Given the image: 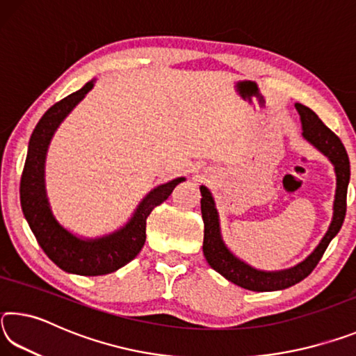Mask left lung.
<instances>
[{"label":"left lung","mask_w":356,"mask_h":356,"mask_svg":"<svg viewBox=\"0 0 356 356\" xmlns=\"http://www.w3.org/2000/svg\"><path fill=\"white\" fill-rule=\"evenodd\" d=\"M295 108H297L301 120V136L311 146H314L318 152L327 156L331 161V165L334 166L336 174L333 218H331L328 231L325 232V236L318 242L314 251L305 261L298 262L291 268L275 270V272L254 268L250 264L242 261V259L237 257L227 248L225 240H222L220 215L218 210H216L212 193H210L207 186H200L202 196L201 213L204 220V257H206L210 267L216 270L221 276H225L227 281H231L234 284L243 289H248V291H282V289H287L297 284L300 281H303L316 268V265L322 259L325 250L328 248L331 240L339 232L346 218L347 186L348 180H350V161H348L344 144L318 119L317 114L311 108L301 104H295Z\"/></svg>","instance_id":"8db88e82"}]
</instances>
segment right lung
<instances>
[{"mask_svg": "<svg viewBox=\"0 0 356 356\" xmlns=\"http://www.w3.org/2000/svg\"><path fill=\"white\" fill-rule=\"evenodd\" d=\"M94 84L95 78L76 92L48 108L40 118L28 144V155L20 180L23 215L40 248L64 272L81 276L113 273L135 259L146 242L147 216L156 206L168 200L176 185L185 180V177H177L155 186L143 197L124 226L102 237L76 236L58 221L47 195V152L59 125L91 91Z\"/></svg>", "mask_w": 356, "mask_h": 356, "instance_id": "right-lung-1", "label": "right lung"}]
</instances>
